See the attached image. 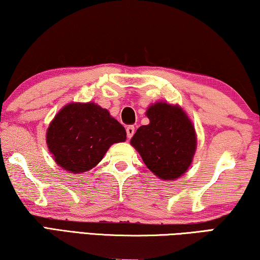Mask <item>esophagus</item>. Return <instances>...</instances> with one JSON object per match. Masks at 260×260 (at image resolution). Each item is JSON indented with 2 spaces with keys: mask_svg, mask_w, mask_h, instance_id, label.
Returning a JSON list of instances; mask_svg holds the SVG:
<instances>
[{
  "mask_svg": "<svg viewBox=\"0 0 260 260\" xmlns=\"http://www.w3.org/2000/svg\"><path fill=\"white\" fill-rule=\"evenodd\" d=\"M126 133H127V138L131 139L132 136H133V135H134V133H135V128H134V126H133V125L127 126V127H126Z\"/></svg>",
  "mask_w": 260,
  "mask_h": 260,
  "instance_id": "esophagus-1",
  "label": "esophagus"
}]
</instances>
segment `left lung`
I'll use <instances>...</instances> for the list:
<instances>
[{"mask_svg": "<svg viewBox=\"0 0 260 260\" xmlns=\"http://www.w3.org/2000/svg\"><path fill=\"white\" fill-rule=\"evenodd\" d=\"M148 125L139 127L131 144L158 178L175 180L190 166L196 151L192 122L179 105L157 102L147 110Z\"/></svg>", "mask_w": 260, "mask_h": 260, "instance_id": "8db88e82", "label": "left lung"}]
</instances>
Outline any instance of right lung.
Returning <instances> with one entry per match:
<instances>
[{"instance_id": "obj_1", "label": "right lung", "mask_w": 260, "mask_h": 260, "mask_svg": "<svg viewBox=\"0 0 260 260\" xmlns=\"http://www.w3.org/2000/svg\"><path fill=\"white\" fill-rule=\"evenodd\" d=\"M125 140L124 126L108 110L91 102L65 105L47 131V144L55 161L71 173L91 170L110 146Z\"/></svg>"}]
</instances>
